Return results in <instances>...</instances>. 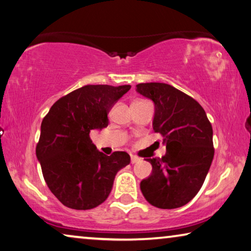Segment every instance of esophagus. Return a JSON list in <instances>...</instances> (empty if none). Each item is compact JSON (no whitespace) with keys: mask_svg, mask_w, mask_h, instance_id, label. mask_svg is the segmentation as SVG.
Wrapping results in <instances>:
<instances>
[{"mask_svg":"<svg viewBox=\"0 0 251 251\" xmlns=\"http://www.w3.org/2000/svg\"><path fill=\"white\" fill-rule=\"evenodd\" d=\"M140 160V158H138L137 156H131V164H136Z\"/></svg>","mask_w":251,"mask_h":251,"instance_id":"esophagus-1","label":"esophagus"}]
</instances>
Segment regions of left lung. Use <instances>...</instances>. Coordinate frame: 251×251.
I'll return each mask as SVG.
<instances>
[{
    "label": "left lung",
    "mask_w": 251,
    "mask_h": 251,
    "mask_svg": "<svg viewBox=\"0 0 251 251\" xmlns=\"http://www.w3.org/2000/svg\"><path fill=\"white\" fill-rule=\"evenodd\" d=\"M137 92L155 104L152 128L164 137L166 155L146 159L152 166L140 190L151 205L176 209L201 190L214 156L213 130L194 99L165 83H141Z\"/></svg>",
    "instance_id": "8db88e82"
}]
</instances>
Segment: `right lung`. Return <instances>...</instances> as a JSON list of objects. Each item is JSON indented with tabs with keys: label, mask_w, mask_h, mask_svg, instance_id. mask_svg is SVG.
<instances>
[{
	"label": "right lung",
	"mask_w": 251,
	"mask_h": 251,
	"mask_svg": "<svg viewBox=\"0 0 251 251\" xmlns=\"http://www.w3.org/2000/svg\"><path fill=\"white\" fill-rule=\"evenodd\" d=\"M130 85H85L60 98L41 122L36 153L49 190L65 206L90 210L107 199L117 173L130 164L126 151H99L91 130L109 125L114 103Z\"/></svg>",
	"instance_id": "right-lung-1"
}]
</instances>
